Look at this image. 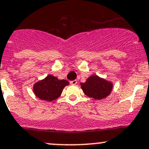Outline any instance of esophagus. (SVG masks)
I'll list each match as a JSON object with an SVG mask.
<instances>
[{
  "instance_id": "obj_1",
  "label": "esophagus",
  "mask_w": 149,
  "mask_h": 149,
  "mask_svg": "<svg viewBox=\"0 0 149 149\" xmlns=\"http://www.w3.org/2000/svg\"><path fill=\"white\" fill-rule=\"evenodd\" d=\"M70 83H71V85H76L77 84V81H76V80H74V81H70Z\"/></svg>"
}]
</instances>
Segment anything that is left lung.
I'll list each match as a JSON object with an SVG mask.
<instances>
[{
  "instance_id": "obj_1",
  "label": "left lung",
  "mask_w": 149,
  "mask_h": 149,
  "mask_svg": "<svg viewBox=\"0 0 149 149\" xmlns=\"http://www.w3.org/2000/svg\"><path fill=\"white\" fill-rule=\"evenodd\" d=\"M81 88L85 95L90 97L102 100L110 94L113 88V83L95 74L91 75L85 83H81Z\"/></svg>"
}]
</instances>
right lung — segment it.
<instances>
[{
	"instance_id": "add662e5",
	"label": "right lung",
	"mask_w": 149,
	"mask_h": 149,
	"mask_svg": "<svg viewBox=\"0 0 149 149\" xmlns=\"http://www.w3.org/2000/svg\"><path fill=\"white\" fill-rule=\"evenodd\" d=\"M68 85L66 80H59L52 75H48L33 85V92L42 100L52 102L60 97L63 88Z\"/></svg>"
}]
</instances>
